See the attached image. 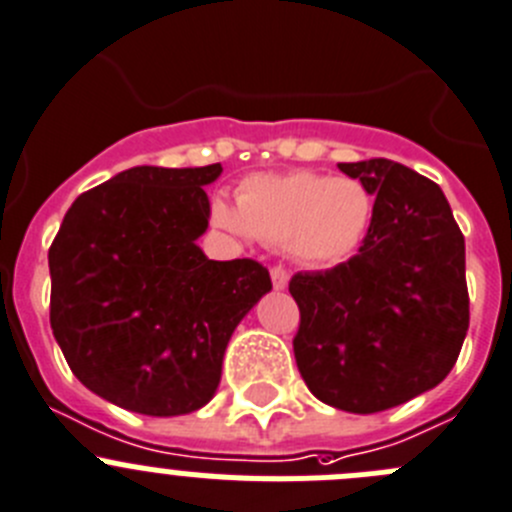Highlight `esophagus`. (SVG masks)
<instances>
[{"label": "esophagus", "instance_id": "1", "mask_svg": "<svg viewBox=\"0 0 512 512\" xmlns=\"http://www.w3.org/2000/svg\"><path fill=\"white\" fill-rule=\"evenodd\" d=\"M270 278H272V288H275V290H285V288H288L290 275L283 270V267H272Z\"/></svg>", "mask_w": 512, "mask_h": 512}]
</instances>
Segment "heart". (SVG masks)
Segmentation results:
<instances>
[{
    "mask_svg": "<svg viewBox=\"0 0 512 512\" xmlns=\"http://www.w3.org/2000/svg\"><path fill=\"white\" fill-rule=\"evenodd\" d=\"M374 217V197L358 179L313 171L250 176L237 207L212 204V219L237 234L285 247L305 265H336L361 247Z\"/></svg>",
    "mask_w": 512,
    "mask_h": 512,
    "instance_id": "1",
    "label": "heart"
}]
</instances>
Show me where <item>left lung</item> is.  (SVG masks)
Here are the masks:
<instances>
[{"label":"left lung","instance_id":"8db88e82","mask_svg":"<svg viewBox=\"0 0 512 512\" xmlns=\"http://www.w3.org/2000/svg\"><path fill=\"white\" fill-rule=\"evenodd\" d=\"M374 194L364 245L326 272H298L293 341L315 399L374 414L434 389L470 326L465 237L427 176L389 159L338 164Z\"/></svg>","mask_w":512,"mask_h":512}]
</instances>
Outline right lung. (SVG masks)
Here are the masks:
<instances>
[{
  "label": "right lung",
  "mask_w": 512,
  "mask_h": 512,
  "mask_svg": "<svg viewBox=\"0 0 512 512\" xmlns=\"http://www.w3.org/2000/svg\"><path fill=\"white\" fill-rule=\"evenodd\" d=\"M222 166H133L85 191L50 247V326L100 399L179 417L217 394L234 328L272 290L255 260H209L204 186Z\"/></svg>",
  "instance_id": "obj_1"
}]
</instances>
